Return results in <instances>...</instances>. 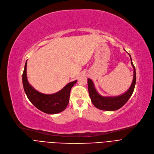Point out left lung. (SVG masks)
I'll return each mask as SVG.
<instances>
[{
  "mask_svg": "<svg viewBox=\"0 0 154 154\" xmlns=\"http://www.w3.org/2000/svg\"><path fill=\"white\" fill-rule=\"evenodd\" d=\"M129 55L131 58V65L134 68V78L130 88L124 94L114 97L102 96L97 92L93 81L89 78L88 79V86L89 96L93 105L97 107V109L107 111H116L120 109L121 107H122L127 103L132 96L134 90L135 82H136V73H135V68L133 65L132 58L129 53Z\"/></svg>",
  "mask_w": 154,
  "mask_h": 154,
  "instance_id": "8db88e82",
  "label": "left lung"
}]
</instances>
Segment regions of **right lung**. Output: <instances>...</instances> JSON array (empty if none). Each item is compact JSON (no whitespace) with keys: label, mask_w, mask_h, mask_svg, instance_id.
Wrapping results in <instances>:
<instances>
[{"label":"right lung","mask_w":154,"mask_h":154,"mask_svg":"<svg viewBox=\"0 0 154 154\" xmlns=\"http://www.w3.org/2000/svg\"><path fill=\"white\" fill-rule=\"evenodd\" d=\"M26 63L22 75V82L25 93L29 101L41 111L47 114H57L67 107L71 88L77 82L75 80L69 83L60 91L51 94H43L35 90L29 83L26 77Z\"/></svg>","instance_id":"1"}]
</instances>
